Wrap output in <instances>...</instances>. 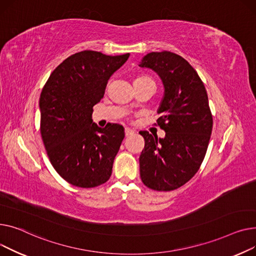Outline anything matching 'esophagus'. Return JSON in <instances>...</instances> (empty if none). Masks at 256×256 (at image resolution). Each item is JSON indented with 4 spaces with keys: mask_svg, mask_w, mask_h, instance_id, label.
Masks as SVG:
<instances>
[{
    "mask_svg": "<svg viewBox=\"0 0 256 256\" xmlns=\"http://www.w3.org/2000/svg\"><path fill=\"white\" fill-rule=\"evenodd\" d=\"M134 133V131L132 130V129H130V128H125V135L126 136H129V135H131V134H133Z\"/></svg>",
    "mask_w": 256,
    "mask_h": 256,
    "instance_id": "obj_1",
    "label": "esophagus"
}]
</instances>
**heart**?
Returning a JSON list of instances; mask_svg holds the SVG:
<instances>
[{
    "mask_svg": "<svg viewBox=\"0 0 256 256\" xmlns=\"http://www.w3.org/2000/svg\"><path fill=\"white\" fill-rule=\"evenodd\" d=\"M154 82L153 78H151L150 76H148V75H140L138 78H135L134 80V84H142V82ZM155 84V82H154Z\"/></svg>",
    "mask_w": 256,
    "mask_h": 256,
    "instance_id": "b5f03b06",
    "label": "heart"
}]
</instances>
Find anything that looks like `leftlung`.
Segmentation results:
<instances>
[{
  "label": "left lung",
  "mask_w": 256,
  "mask_h": 256,
  "mask_svg": "<svg viewBox=\"0 0 256 256\" xmlns=\"http://www.w3.org/2000/svg\"><path fill=\"white\" fill-rule=\"evenodd\" d=\"M140 66L156 71L165 88L155 124L165 138L140 132L144 138L140 178L150 189L174 190L198 172L206 156L213 128L208 94L198 72L176 54L150 52Z\"/></svg>",
  "instance_id": "left-lung-1"
}]
</instances>
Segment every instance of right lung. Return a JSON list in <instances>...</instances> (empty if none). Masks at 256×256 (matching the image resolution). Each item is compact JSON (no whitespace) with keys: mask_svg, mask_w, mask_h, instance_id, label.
<instances>
[{"mask_svg":"<svg viewBox=\"0 0 256 256\" xmlns=\"http://www.w3.org/2000/svg\"><path fill=\"white\" fill-rule=\"evenodd\" d=\"M129 54L106 56L84 50L68 56L50 74L39 99L40 133L56 172L69 184L93 188L108 182L125 132L92 121L93 106L110 78Z\"/></svg>","mask_w":256,"mask_h":256,"instance_id":"right-lung-1","label":"right lung"}]
</instances>
